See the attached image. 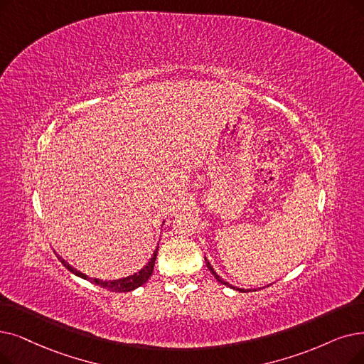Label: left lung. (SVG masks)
Instances as JSON below:
<instances>
[{"label":"left lung","instance_id":"8db88e82","mask_svg":"<svg viewBox=\"0 0 364 364\" xmlns=\"http://www.w3.org/2000/svg\"><path fill=\"white\" fill-rule=\"evenodd\" d=\"M205 263H207V266H208V269L211 271V274L215 277V279L220 282V284H225V286H228V287H230V289H233V290H238V291H241V293H247V291H250V290H244V289H236V287H233V286H230V284H228L226 281H223V279H221L217 274H215V271L213 269V266L210 264V262L207 260V259H205Z\"/></svg>","mask_w":364,"mask_h":364}]
</instances>
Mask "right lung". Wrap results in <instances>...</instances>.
Instances as JSON below:
<instances>
[{"mask_svg":"<svg viewBox=\"0 0 364 364\" xmlns=\"http://www.w3.org/2000/svg\"><path fill=\"white\" fill-rule=\"evenodd\" d=\"M157 250H159V248H156V251L153 252V256H151L150 262H149L139 272H136V274H134V275H131V277L122 278V279H114V281H101V279H97V278H89V277H86L85 274L75 271L74 267H71L67 262H64L62 259H59V260L62 262V264H64L70 272L75 274L77 277L89 279L92 284H97V286H100V287H102V289H107V290H109V291L126 293V291H132V290H135L136 287L143 286L144 282H147V279L150 278V275L153 274V269H154V260H156V256H157Z\"/></svg>","mask_w":364,"mask_h":364,"instance_id":"obj_1","label":"right lung"}]
</instances>
